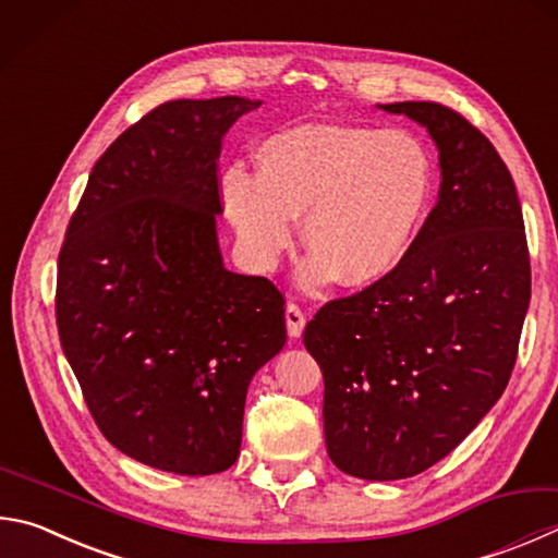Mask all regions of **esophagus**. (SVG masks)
Returning a JSON list of instances; mask_svg holds the SVG:
<instances>
[{
    "label": "esophagus",
    "mask_w": 558,
    "mask_h": 558,
    "mask_svg": "<svg viewBox=\"0 0 558 558\" xmlns=\"http://www.w3.org/2000/svg\"><path fill=\"white\" fill-rule=\"evenodd\" d=\"M286 322H288V333L290 337H300L302 329H305V312L300 310V305H295V302H288L286 307Z\"/></svg>",
    "instance_id": "esophagus-1"
}]
</instances>
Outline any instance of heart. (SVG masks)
<instances>
[{"instance_id":"heart-1","label":"heart","mask_w":558,"mask_h":558,"mask_svg":"<svg viewBox=\"0 0 558 558\" xmlns=\"http://www.w3.org/2000/svg\"><path fill=\"white\" fill-rule=\"evenodd\" d=\"M258 173L231 166L221 197L253 268L268 270L295 236V215L314 253L307 288L339 272L373 286L402 266L427 225L434 173L427 150L400 131L300 124L258 146Z\"/></svg>"}]
</instances>
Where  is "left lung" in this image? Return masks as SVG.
Returning <instances> with one entry per match:
<instances>
[{"instance_id":"1","label":"left lung","mask_w":558,"mask_h":558,"mask_svg":"<svg viewBox=\"0 0 558 558\" xmlns=\"http://www.w3.org/2000/svg\"><path fill=\"white\" fill-rule=\"evenodd\" d=\"M427 126L441 187L398 270L305 327L339 471L400 481L469 437L508 385L532 295L518 190L498 150L439 102L380 105Z\"/></svg>"}]
</instances>
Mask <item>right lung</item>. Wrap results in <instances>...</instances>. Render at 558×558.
I'll return each mask as SVG.
<instances>
[{"label": "right lung", "mask_w": 558, "mask_h": 558, "mask_svg": "<svg viewBox=\"0 0 558 558\" xmlns=\"http://www.w3.org/2000/svg\"><path fill=\"white\" fill-rule=\"evenodd\" d=\"M260 102L175 99L89 173L58 256L60 347L105 439L180 475L236 461L246 390L286 347V298L221 263L219 150Z\"/></svg>", "instance_id": "right-lung-1"}]
</instances>
